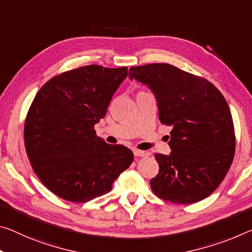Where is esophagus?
I'll return each instance as SVG.
<instances>
[{"label":"esophagus","instance_id":"obj_1","mask_svg":"<svg viewBox=\"0 0 252 252\" xmlns=\"http://www.w3.org/2000/svg\"><path fill=\"white\" fill-rule=\"evenodd\" d=\"M133 154H134L135 157H147V156L149 155L148 153H146V151L138 150V149H134V150H133Z\"/></svg>","mask_w":252,"mask_h":252}]
</instances>
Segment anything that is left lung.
I'll use <instances>...</instances> for the list:
<instances>
[{
    "mask_svg": "<svg viewBox=\"0 0 252 252\" xmlns=\"http://www.w3.org/2000/svg\"><path fill=\"white\" fill-rule=\"evenodd\" d=\"M129 78L157 99L159 120L171 126L169 156L156 154L159 173L150 187L159 198L193 204L210 196L233 161L232 115L221 92L207 79L169 63L131 67Z\"/></svg>",
    "mask_w": 252,
    "mask_h": 252,
    "instance_id": "8db88e82",
    "label": "left lung"
}]
</instances>
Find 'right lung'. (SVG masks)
Here are the masks:
<instances>
[{
  "instance_id": "1",
  "label": "right lung",
  "mask_w": 252,
  "mask_h": 252,
  "mask_svg": "<svg viewBox=\"0 0 252 252\" xmlns=\"http://www.w3.org/2000/svg\"><path fill=\"white\" fill-rule=\"evenodd\" d=\"M126 67L83 66L49 79L35 95L25 122V146L32 169L48 189L85 203L112 189L133 161L122 145L96 135Z\"/></svg>"
}]
</instances>
